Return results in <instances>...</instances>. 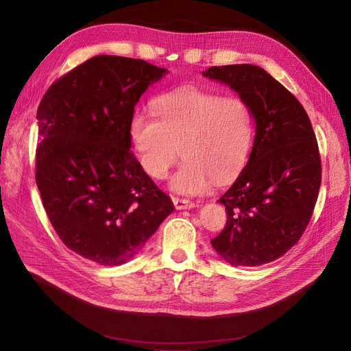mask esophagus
I'll use <instances>...</instances> for the list:
<instances>
[{
	"label": "esophagus",
	"mask_w": 351,
	"mask_h": 351,
	"mask_svg": "<svg viewBox=\"0 0 351 351\" xmlns=\"http://www.w3.org/2000/svg\"><path fill=\"white\" fill-rule=\"evenodd\" d=\"M172 201H173V205H175V208L176 209H191V208H195L196 205L192 202V201H189V199H182V197H172Z\"/></svg>",
	"instance_id": "obj_1"
}]
</instances>
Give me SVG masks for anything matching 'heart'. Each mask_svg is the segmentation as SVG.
Returning <instances> with one entry per match:
<instances>
[{"mask_svg":"<svg viewBox=\"0 0 351 351\" xmlns=\"http://www.w3.org/2000/svg\"><path fill=\"white\" fill-rule=\"evenodd\" d=\"M155 114L134 113L130 139L143 172L163 180L182 155L172 191L208 192L213 180L225 184L245 165L254 138L250 108L239 97H222L199 88L172 91L155 100Z\"/></svg>","mask_w":351,"mask_h":351,"instance_id":"obj_1","label":"heart"}]
</instances>
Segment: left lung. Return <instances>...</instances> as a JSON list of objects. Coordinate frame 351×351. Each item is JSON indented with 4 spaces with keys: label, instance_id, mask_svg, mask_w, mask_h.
<instances>
[{
    "label": "left lung",
    "instance_id": "8db88e82",
    "mask_svg": "<svg viewBox=\"0 0 351 351\" xmlns=\"http://www.w3.org/2000/svg\"><path fill=\"white\" fill-rule=\"evenodd\" d=\"M202 74L235 90L255 120L248 163L218 199L226 225L210 243L231 265L276 261L306 231L322 185L311 121L291 91L261 67L213 66Z\"/></svg>",
    "mask_w": 351,
    "mask_h": 351
}]
</instances>
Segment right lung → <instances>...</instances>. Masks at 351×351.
I'll return each mask as SVG.
<instances>
[{"label":"right lung","instance_id":"add662e5","mask_svg":"<svg viewBox=\"0 0 351 351\" xmlns=\"http://www.w3.org/2000/svg\"><path fill=\"white\" fill-rule=\"evenodd\" d=\"M166 73L96 56L56 80L38 106L43 206L64 245L100 265L132 260L175 209L130 150L134 106Z\"/></svg>","mask_w":351,"mask_h":351}]
</instances>
